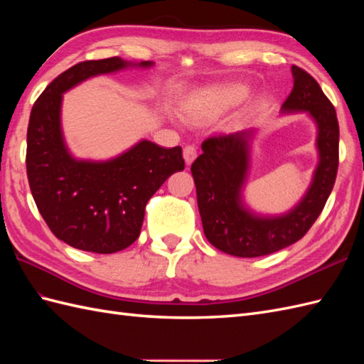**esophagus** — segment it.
I'll list each match as a JSON object with an SVG mask.
<instances>
[{
    "label": "esophagus",
    "mask_w": 364,
    "mask_h": 364,
    "mask_svg": "<svg viewBox=\"0 0 364 364\" xmlns=\"http://www.w3.org/2000/svg\"><path fill=\"white\" fill-rule=\"evenodd\" d=\"M183 156H184V161H186V164L191 166L192 161H194L197 156V149L194 145H186L183 150Z\"/></svg>",
    "instance_id": "obj_1"
}]
</instances>
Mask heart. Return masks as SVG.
<instances>
[{"instance_id": "1", "label": "heart", "mask_w": 364, "mask_h": 364, "mask_svg": "<svg viewBox=\"0 0 364 364\" xmlns=\"http://www.w3.org/2000/svg\"><path fill=\"white\" fill-rule=\"evenodd\" d=\"M245 97V90L237 86L220 87L210 92H203L202 95L192 98L184 106V112L194 122H206L213 119L223 107L241 102Z\"/></svg>"}]
</instances>
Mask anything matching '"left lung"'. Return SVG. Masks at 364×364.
<instances>
[{
	"mask_svg": "<svg viewBox=\"0 0 364 364\" xmlns=\"http://www.w3.org/2000/svg\"><path fill=\"white\" fill-rule=\"evenodd\" d=\"M294 87L282 109L306 111L318 125L319 164L300 203L288 214L262 218L242 205L252 131L211 136L192 162L203 231L215 249L233 257L257 258L284 249L306 235L335 186L339 162V125L335 106L304 68L292 65Z\"/></svg>",
	"mask_w": 364,
	"mask_h": 364,
	"instance_id": "8db88e82",
	"label": "left lung"
}]
</instances>
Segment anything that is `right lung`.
<instances>
[{
  "label": "right lung",
  "mask_w": 364,
  "mask_h": 364,
  "mask_svg": "<svg viewBox=\"0 0 364 364\" xmlns=\"http://www.w3.org/2000/svg\"><path fill=\"white\" fill-rule=\"evenodd\" d=\"M128 65L115 56L70 67L46 86L29 115L31 194L53 235L84 252L115 253L133 244L141 233L146 202L170 175L184 168L181 146L162 149L150 141L105 162L78 161L68 153L60 131L64 92L90 76Z\"/></svg>",
  "instance_id": "right-lung-1"
}]
</instances>
